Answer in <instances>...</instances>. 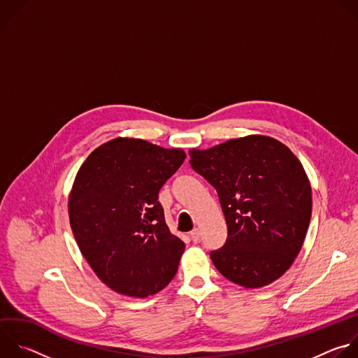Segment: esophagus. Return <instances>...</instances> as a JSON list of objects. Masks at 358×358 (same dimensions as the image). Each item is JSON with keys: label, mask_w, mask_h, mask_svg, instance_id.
I'll list each match as a JSON object with an SVG mask.
<instances>
[{"label": "esophagus", "mask_w": 358, "mask_h": 358, "mask_svg": "<svg viewBox=\"0 0 358 358\" xmlns=\"http://www.w3.org/2000/svg\"><path fill=\"white\" fill-rule=\"evenodd\" d=\"M189 238H191V241H192L194 243H196V242L199 241V229L191 231V232H189Z\"/></svg>", "instance_id": "34e87169"}]
</instances>
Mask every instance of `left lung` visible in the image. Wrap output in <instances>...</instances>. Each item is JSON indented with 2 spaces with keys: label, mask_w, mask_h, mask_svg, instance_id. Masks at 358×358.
<instances>
[{
  "label": "left lung",
  "mask_w": 358,
  "mask_h": 358,
  "mask_svg": "<svg viewBox=\"0 0 358 358\" xmlns=\"http://www.w3.org/2000/svg\"><path fill=\"white\" fill-rule=\"evenodd\" d=\"M192 169L218 192L228 227L211 252L222 276L258 289L279 279L299 255L312 217V187L292 150L250 134L189 150Z\"/></svg>",
  "instance_id": "obj_1"
}]
</instances>
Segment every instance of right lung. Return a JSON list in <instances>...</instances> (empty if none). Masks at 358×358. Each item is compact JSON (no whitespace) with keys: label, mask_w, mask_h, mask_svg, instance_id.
Instances as JSON below:
<instances>
[{"label":"right lung","mask_w":358,"mask_h":358,"mask_svg":"<svg viewBox=\"0 0 358 358\" xmlns=\"http://www.w3.org/2000/svg\"><path fill=\"white\" fill-rule=\"evenodd\" d=\"M184 160L181 148L116 137L80 166L68 201L71 228L83 258L112 290L152 296L177 273L185 245L166 224L159 191Z\"/></svg>","instance_id":"add662e5"}]
</instances>
